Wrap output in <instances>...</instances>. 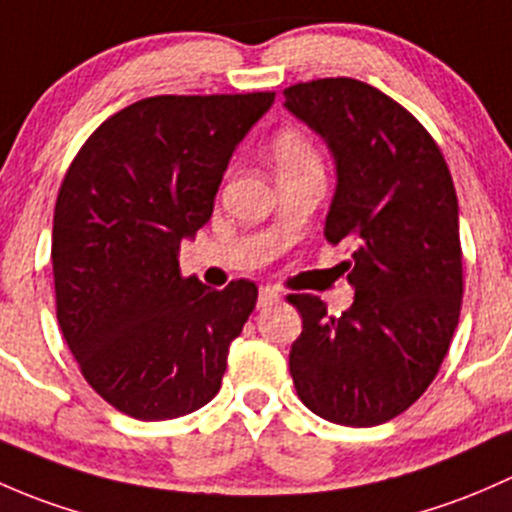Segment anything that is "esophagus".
<instances>
[{
    "label": "esophagus",
    "mask_w": 512,
    "mask_h": 512,
    "mask_svg": "<svg viewBox=\"0 0 512 512\" xmlns=\"http://www.w3.org/2000/svg\"><path fill=\"white\" fill-rule=\"evenodd\" d=\"M278 300H281V295H278V291H273V288H261L258 291V308H271V305H276Z\"/></svg>",
    "instance_id": "esophagus-1"
}]
</instances>
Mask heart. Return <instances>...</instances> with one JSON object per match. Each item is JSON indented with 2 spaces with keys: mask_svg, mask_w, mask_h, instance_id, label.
Returning a JSON list of instances; mask_svg holds the SVG:
<instances>
[{
  "mask_svg": "<svg viewBox=\"0 0 512 512\" xmlns=\"http://www.w3.org/2000/svg\"><path fill=\"white\" fill-rule=\"evenodd\" d=\"M271 155L278 177L293 175V172L300 170H310V167H320V157L318 150L313 147V142L293 128L278 130V133L273 135Z\"/></svg>",
  "mask_w": 512,
  "mask_h": 512,
  "instance_id": "b5f03b06",
  "label": "heart"
}]
</instances>
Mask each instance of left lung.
<instances>
[{"label":"left lung","mask_w":512,"mask_h":512,"mask_svg":"<svg viewBox=\"0 0 512 512\" xmlns=\"http://www.w3.org/2000/svg\"><path fill=\"white\" fill-rule=\"evenodd\" d=\"M283 108L328 145L335 194L325 217L355 300L330 315L318 295H288L303 318L291 347L300 402L342 426L409 409L439 372L463 293L458 199L439 145L397 100L355 78L283 91Z\"/></svg>","instance_id":"1"}]
</instances>
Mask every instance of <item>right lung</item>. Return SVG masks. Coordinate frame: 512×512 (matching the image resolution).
I'll list each match as a JSON object with an SVG mask.
<instances>
[{
  "instance_id": "obj_1",
  "label": "right lung",
  "mask_w": 512,
  "mask_h": 512,
  "mask_svg": "<svg viewBox=\"0 0 512 512\" xmlns=\"http://www.w3.org/2000/svg\"><path fill=\"white\" fill-rule=\"evenodd\" d=\"M273 93L155 96L86 140L63 177L51 263L56 318L83 377L118 412L165 421L217 397L258 288L182 278L177 251L212 219L239 142Z\"/></svg>"
}]
</instances>
